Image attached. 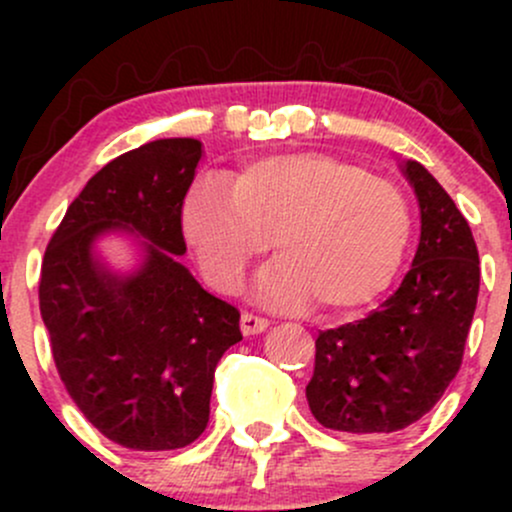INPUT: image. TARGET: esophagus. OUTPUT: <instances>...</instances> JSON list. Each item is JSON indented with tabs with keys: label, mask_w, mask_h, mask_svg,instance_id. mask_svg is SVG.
I'll use <instances>...</instances> for the list:
<instances>
[{
	"label": "esophagus",
	"mask_w": 512,
	"mask_h": 512,
	"mask_svg": "<svg viewBox=\"0 0 512 512\" xmlns=\"http://www.w3.org/2000/svg\"><path fill=\"white\" fill-rule=\"evenodd\" d=\"M269 327V320L262 315H255V313H243L240 317V330H243L245 337H250V334H260Z\"/></svg>",
	"instance_id": "1"
}]
</instances>
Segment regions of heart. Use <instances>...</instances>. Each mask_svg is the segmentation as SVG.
Wrapping results in <instances>:
<instances>
[{
	"mask_svg": "<svg viewBox=\"0 0 512 512\" xmlns=\"http://www.w3.org/2000/svg\"><path fill=\"white\" fill-rule=\"evenodd\" d=\"M182 228L199 267L223 293L243 286L252 262L279 252L260 296L330 313L373 303L399 272L411 236L402 190L330 154H284L197 182Z\"/></svg>",
	"mask_w": 512,
	"mask_h": 512,
	"instance_id": "heart-1",
	"label": "heart"
}]
</instances>
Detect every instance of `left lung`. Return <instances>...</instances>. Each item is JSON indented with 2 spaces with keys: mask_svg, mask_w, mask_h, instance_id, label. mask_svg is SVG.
Instances as JSON below:
<instances>
[{
  "mask_svg": "<svg viewBox=\"0 0 512 512\" xmlns=\"http://www.w3.org/2000/svg\"><path fill=\"white\" fill-rule=\"evenodd\" d=\"M399 168L421 211L411 269L368 317L317 334L305 387L322 426L356 436L402 431L436 407L462 366L479 296V252L467 219L421 163Z\"/></svg>",
  "mask_w": 512,
  "mask_h": 512,
  "instance_id": "1",
  "label": "left lung"
}]
</instances>
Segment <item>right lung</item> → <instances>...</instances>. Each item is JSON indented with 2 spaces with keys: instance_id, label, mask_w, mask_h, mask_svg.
Segmentation results:
<instances>
[{
  "instance_id": "add662e5",
  "label": "right lung",
  "mask_w": 512,
  "mask_h": 512,
  "mask_svg": "<svg viewBox=\"0 0 512 512\" xmlns=\"http://www.w3.org/2000/svg\"><path fill=\"white\" fill-rule=\"evenodd\" d=\"M202 158L197 139H156L86 182L40 269V315L69 397L129 450H175L209 424L214 370L243 339L240 313L199 286L185 255L182 202ZM108 232L138 240L143 262L113 273L95 252Z\"/></svg>"
}]
</instances>
